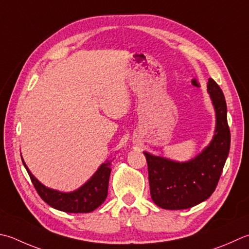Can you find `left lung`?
Instances as JSON below:
<instances>
[{
  "instance_id": "left-lung-1",
  "label": "left lung",
  "mask_w": 249,
  "mask_h": 249,
  "mask_svg": "<svg viewBox=\"0 0 249 249\" xmlns=\"http://www.w3.org/2000/svg\"><path fill=\"white\" fill-rule=\"evenodd\" d=\"M216 110V134L211 144L187 163H177L143 152L148 163L150 193L164 209H186L205 201L215 191L230 151L231 134L227 120L225 95L217 83L208 80Z\"/></svg>"
}]
</instances>
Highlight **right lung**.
<instances>
[{"label":"right lung","mask_w":249,"mask_h":249,"mask_svg":"<svg viewBox=\"0 0 249 249\" xmlns=\"http://www.w3.org/2000/svg\"><path fill=\"white\" fill-rule=\"evenodd\" d=\"M22 163L38 196L48 205L59 209V211L66 213H90L94 209L98 208L108 196L112 160H107V163L102 164L94 176L84 186L71 193L58 192L56 190L48 189L43 186L36 178H34L27 165L24 164L23 160Z\"/></svg>","instance_id":"right-lung-1"}]
</instances>
